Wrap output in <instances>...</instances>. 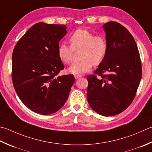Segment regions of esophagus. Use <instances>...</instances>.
Listing matches in <instances>:
<instances>
[{
	"mask_svg": "<svg viewBox=\"0 0 152 152\" xmlns=\"http://www.w3.org/2000/svg\"><path fill=\"white\" fill-rule=\"evenodd\" d=\"M81 77V75H75L74 76V78H75V79H78L79 78H80Z\"/></svg>",
	"mask_w": 152,
	"mask_h": 152,
	"instance_id": "esophagus-1",
	"label": "esophagus"
}]
</instances>
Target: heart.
<instances>
[{"label": "heart", "mask_w": 152, "mask_h": 152, "mask_svg": "<svg viewBox=\"0 0 152 152\" xmlns=\"http://www.w3.org/2000/svg\"><path fill=\"white\" fill-rule=\"evenodd\" d=\"M70 43L71 47L64 43L58 46V56L62 62L68 64L72 61L73 50H82L80 54L82 61L68 68V72L74 75H81L90 71L93 64H99L108 50L106 39L87 29H77L70 36Z\"/></svg>", "instance_id": "b5f03b06"}]
</instances>
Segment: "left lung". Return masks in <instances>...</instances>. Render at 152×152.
I'll use <instances>...</instances> for the list:
<instances>
[{
  "label": "left lung",
  "instance_id": "obj_1",
  "mask_svg": "<svg viewBox=\"0 0 152 152\" xmlns=\"http://www.w3.org/2000/svg\"><path fill=\"white\" fill-rule=\"evenodd\" d=\"M108 44L105 58L96 75L87 76V99L102 116H114L128 108L142 78V64L134 39L123 26L111 21L103 25Z\"/></svg>",
  "mask_w": 152,
  "mask_h": 152
}]
</instances>
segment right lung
I'll list each match as a JSON object with an SVG mask.
<instances>
[{"label": "right lung", "mask_w": 152, "mask_h": 152, "mask_svg": "<svg viewBox=\"0 0 152 152\" xmlns=\"http://www.w3.org/2000/svg\"><path fill=\"white\" fill-rule=\"evenodd\" d=\"M65 25L35 23L21 37L12 56V82L20 100L35 113L50 115L66 103L75 82L72 74L57 76L64 68L58 56Z\"/></svg>", "instance_id": "right-lung-1"}]
</instances>
